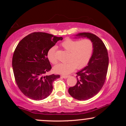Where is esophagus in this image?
<instances>
[{"instance_id": "1", "label": "esophagus", "mask_w": 126, "mask_h": 126, "mask_svg": "<svg viewBox=\"0 0 126 126\" xmlns=\"http://www.w3.org/2000/svg\"><path fill=\"white\" fill-rule=\"evenodd\" d=\"M61 77L63 78H64V79H66V78L69 77V76H67V75H61Z\"/></svg>"}]
</instances>
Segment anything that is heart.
Returning <instances> with one entry per match:
<instances>
[{
	"label": "heart",
	"mask_w": 126,
	"mask_h": 126,
	"mask_svg": "<svg viewBox=\"0 0 126 126\" xmlns=\"http://www.w3.org/2000/svg\"><path fill=\"white\" fill-rule=\"evenodd\" d=\"M61 46L69 51L68 61L59 63L54 67L56 73L67 75L76 69H80L88 64L94 51V43L91 39L86 38L80 40L66 38L61 43ZM56 47H52L47 52V58L52 64H56L57 59L55 56Z\"/></svg>",
	"instance_id": "b5f03b06"
}]
</instances>
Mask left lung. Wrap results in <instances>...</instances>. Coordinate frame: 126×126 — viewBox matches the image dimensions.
I'll use <instances>...</instances> for the list:
<instances>
[{"label":"left lung","instance_id":"obj_1","mask_svg":"<svg viewBox=\"0 0 126 126\" xmlns=\"http://www.w3.org/2000/svg\"><path fill=\"white\" fill-rule=\"evenodd\" d=\"M76 36L86 37L94 43V51L87 66L76 73L77 83L69 88V94L75 99L85 101L96 95L106 79L108 63V51L99 37L89 32L79 33Z\"/></svg>","mask_w":126,"mask_h":126}]
</instances>
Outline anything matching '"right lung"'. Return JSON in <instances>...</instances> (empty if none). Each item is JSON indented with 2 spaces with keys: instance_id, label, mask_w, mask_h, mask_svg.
Masks as SVG:
<instances>
[{
  "instance_id": "add662e5",
  "label": "right lung",
  "mask_w": 126,
  "mask_h": 126,
  "mask_svg": "<svg viewBox=\"0 0 126 126\" xmlns=\"http://www.w3.org/2000/svg\"><path fill=\"white\" fill-rule=\"evenodd\" d=\"M62 37L46 32H33L24 37L16 47L12 57L15 81L26 96L42 100L51 94L53 82L60 75L44 76L51 70L47 52Z\"/></svg>"
}]
</instances>
